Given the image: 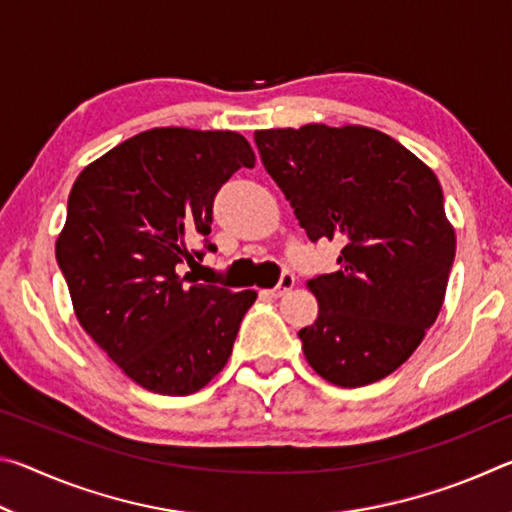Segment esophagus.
<instances>
[{"label": "esophagus", "mask_w": 512, "mask_h": 512, "mask_svg": "<svg viewBox=\"0 0 512 512\" xmlns=\"http://www.w3.org/2000/svg\"><path fill=\"white\" fill-rule=\"evenodd\" d=\"M293 287H296V277H293V273H282V277H280V282H277V287L275 289H271V291H266V296H271V298H282L284 293L287 291H291Z\"/></svg>", "instance_id": "esophagus-1"}]
</instances>
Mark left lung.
Here are the masks:
<instances>
[{"label": "left lung", "mask_w": 512, "mask_h": 512, "mask_svg": "<svg viewBox=\"0 0 512 512\" xmlns=\"http://www.w3.org/2000/svg\"><path fill=\"white\" fill-rule=\"evenodd\" d=\"M264 169L311 241L339 239V271L307 282L318 300L302 352L341 388L391 375L443 307L456 235L427 164L366 126L257 131Z\"/></svg>", "instance_id": "1"}]
</instances>
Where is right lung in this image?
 <instances>
[{
	"mask_svg": "<svg viewBox=\"0 0 512 512\" xmlns=\"http://www.w3.org/2000/svg\"><path fill=\"white\" fill-rule=\"evenodd\" d=\"M255 167L244 135L153 128L121 142L76 178L56 241L74 314L92 341L158 395H192L232 354L255 291L180 275L207 250L214 196Z\"/></svg>",
	"mask_w": 512,
	"mask_h": 512,
	"instance_id": "obj_1",
	"label": "right lung"
}]
</instances>
